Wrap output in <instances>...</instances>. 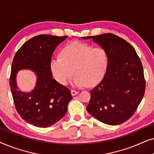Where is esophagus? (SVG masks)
I'll use <instances>...</instances> for the list:
<instances>
[{"label": "esophagus", "mask_w": 154, "mask_h": 154, "mask_svg": "<svg viewBox=\"0 0 154 154\" xmlns=\"http://www.w3.org/2000/svg\"><path fill=\"white\" fill-rule=\"evenodd\" d=\"M71 94H72V96H74L75 94L79 93V91H76V90H71Z\"/></svg>", "instance_id": "obj_1"}]
</instances>
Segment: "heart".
I'll return each instance as SVG.
<instances>
[{"mask_svg": "<svg viewBox=\"0 0 154 154\" xmlns=\"http://www.w3.org/2000/svg\"><path fill=\"white\" fill-rule=\"evenodd\" d=\"M108 63V55L104 48L73 41L61 49L60 57L52 59L50 67L58 83L66 85L75 72L73 83L77 87H83L100 83L106 73Z\"/></svg>", "mask_w": 154, "mask_h": 154, "instance_id": "b5f03b06", "label": "heart"}]
</instances>
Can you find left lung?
I'll return each mask as SVG.
<instances>
[{
	"label": "left lung",
	"instance_id": "1",
	"mask_svg": "<svg viewBox=\"0 0 154 154\" xmlns=\"http://www.w3.org/2000/svg\"><path fill=\"white\" fill-rule=\"evenodd\" d=\"M83 38L100 44L109 59L104 78L90 91L87 111L107 125L123 123L132 116L144 94L146 83L140 59L129 43L113 33Z\"/></svg>",
	"mask_w": 154,
	"mask_h": 154
}]
</instances>
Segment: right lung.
Here are the masks:
<instances>
[{
	"mask_svg": "<svg viewBox=\"0 0 154 154\" xmlns=\"http://www.w3.org/2000/svg\"><path fill=\"white\" fill-rule=\"evenodd\" d=\"M66 38L35 35L23 44L12 61L10 85L15 109L24 121L36 127L47 128L60 121L72 99L70 90L52 79L50 67L54 50ZM23 68L37 75L36 88L29 94L19 91L16 85V71Z\"/></svg>",
	"mask_w": 154,
	"mask_h": 154,
	"instance_id": "obj_1",
	"label": "right lung"
}]
</instances>
